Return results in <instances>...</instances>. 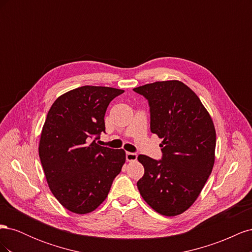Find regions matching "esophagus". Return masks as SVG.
Here are the masks:
<instances>
[{
    "label": "esophagus",
    "mask_w": 252,
    "mask_h": 252,
    "mask_svg": "<svg viewBox=\"0 0 252 252\" xmlns=\"http://www.w3.org/2000/svg\"><path fill=\"white\" fill-rule=\"evenodd\" d=\"M138 158V156L135 154H132V152H126V159L127 162H134Z\"/></svg>",
    "instance_id": "obj_1"
}]
</instances>
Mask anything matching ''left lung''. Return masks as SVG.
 I'll return each instance as SVG.
<instances>
[{"label":"left lung","mask_w":252,"mask_h":252,"mask_svg":"<svg viewBox=\"0 0 252 252\" xmlns=\"http://www.w3.org/2000/svg\"><path fill=\"white\" fill-rule=\"evenodd\" d=\"M147 98L150 129L163 139V158L140 155L145 173L136 183L150 207L179 216L199 197L216 158V128L209 112L184 83L169 80L133 88Z\"/></svg>","instance_id":"obj_1"}]
</instances>
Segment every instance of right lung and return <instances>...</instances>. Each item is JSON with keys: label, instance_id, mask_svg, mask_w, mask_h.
<instances>
[{"label": "right lung", "instance_id": "obj_1", "mask_svg": "<svg viewBox=\"0 0 252 252\" xmlns=\"http://www.w3.org/2000/svg\"><path fill=\"white\" fill-rule=\"evenodd\" d=\"M124 90L82 86L60 95L42 128L39 156L50 191L73 213L95 210L126 161L123 149L91 142L105 131L109 103Z\"/></svg>", "mask_w": 252, "mask_h": 252}]
</instances>
